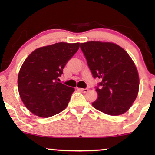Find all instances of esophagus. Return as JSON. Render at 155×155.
<instances>
[{"instance_id":"esophagus-1","label":"esophagus","mask_w":155,"mask_h":155,"mask_svg":"<svg viewBox=\"0 0 155 155\" xmlns=\"http://www.w3.org/2000/svg\"><path fill=\"white\" fill-rule=\"evenodd\" d=\"M78 89V90H79V91H80V92H82L83 93H86L88 91V90L87 89H82V88H77Z\"/></svg>"}]
</instances>
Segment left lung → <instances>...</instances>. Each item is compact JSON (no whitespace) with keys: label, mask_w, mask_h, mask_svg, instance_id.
<instances>
[{"label":"left lung","mask_w":155,"mask_h":155,"mask_svg":"<svg viewBox=\"0 0 155 155\" xmlns=\"http://www.w3.org/2000/svg\"><path fill=\"white\" fill-rule=\"evenodd\" d=\"M92 76L101 80L96 87L93 107L106 114L125 113L136 100L139 89L137 68L122 47L110 42L88 41L80 44Z\"/></svg>","instance_id":"left-lung-1"}]
</instances>
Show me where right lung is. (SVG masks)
<instances>
[{
    "label": "right lung",
    "mask_w": 155,
    "mask_h": 155,
    "mask_svg": "<svg viewBox=\"0 0 155 155\" xmlns=\"http://www.w3.org/2000/svg\"><path fill=\"white\" fill-rule=\"evenodd\" d=\"M79 43L60 42L36 49L19 70L18 90L23 104L33 114L47 118L67 107L74 88L58 82L63 68Z\"/></svg>",
    "instance_id": "right-lung-1"
}]
</instances>
